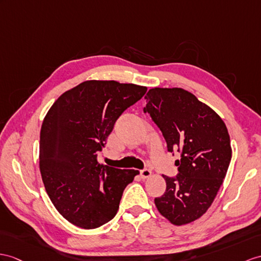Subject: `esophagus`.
Segmentation results:
<instances>
[{
    "label": "esophagus",
    "instance_id": "1",
    "mask_svg": "<svg viewBox=\"0 0 261 261\" xmlns=\"http://www.w3.org/2000/svg\"><path fill=\"white\" fill-rule=\"evenodd\" d=\"M150 175H151V171L147 168L141 170V176L143 177V178H148V177H150Z\"/></svg>",
    "mask_w": 261,
    "mask_h": 261
}]
</instances>
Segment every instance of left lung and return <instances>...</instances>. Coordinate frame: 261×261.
<instances>
[{"label": "left lung", "instance_id": "1", "mask_svg": "<svg viewBox=\"0 0 261 261\" xmlns=\"http://www.w3.org/2000/svg\"><path fill=\"white\" fill-rule=\"evenodd\" d=\"M144 112L160 127L168 151H180L176 177L164 176L166 192L155 198L158 212L181 226L200 218L212 206L231 160L224 120L182 88H151Z\"/></svg>", "mask_w": 261, "mask_h": 261}]
</instances>
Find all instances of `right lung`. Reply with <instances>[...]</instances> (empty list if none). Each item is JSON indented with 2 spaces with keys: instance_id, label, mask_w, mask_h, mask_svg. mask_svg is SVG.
Masks as SVG:
<instances>
[{
  "instance_id": "1",
  "label": "right lung",
  "mask_w": 261,
  "mask_h": 261,
  "mask_svg": "<svg viewBox=\"0 0 261 261\" xmlns=\"http://www.w3.org/2000/svg\"><path fill=\"white\" fill-rule=\"evenodd\" d=\"M147 87L116 81H85L57 98L40 134V170L50 201L63 217L94 229L115 217L126 186L139 174L97 162L122 113Z\"/></svg>"
}]
</instances>
